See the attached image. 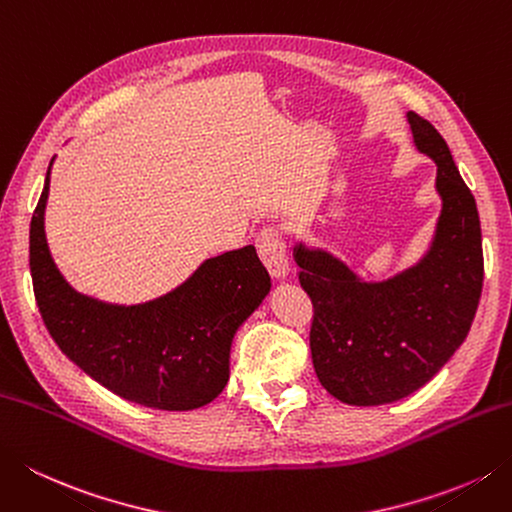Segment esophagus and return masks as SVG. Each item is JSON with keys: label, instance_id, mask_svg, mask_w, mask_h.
Masks as SVG:
<instances>
[{"label": "esophagus", "instance_id": "esophagus-1", "mask_svg": "<svg viewBox=\"0 0 512 512\" xmlns=\"http://www.w3.org/2000/svg\"><path fill=\"white\" fill-rule=\"evenodd\" d=\"M255 246H257V253H259V257H262V262L266 264L270 275L279 277V279L288 275V255H286L282 230L275 226L262 228L257 233Z\"/></svg>", "mask_w": 512, "mask_h": 512}]
</instances>
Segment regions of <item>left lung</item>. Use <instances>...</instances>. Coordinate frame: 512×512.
<instances>
[{
	"mask_svg": "<svg viewBox=\"0 0 512 512\" xmlns=\"http://www.w3.org/2000/svg\"><path fill=\"white\" fill-rule=\"evenodd\" d=\"M417 148L437 164L442 215L417 266L368 284L322 250L297 246L299 284L313 302L310 355L317 379L344 404L397 402L430 382L462 346L482 297L484 253L475 197L448 144L410 110Z\"/></svg>",
	"mask_w": 512,
	"mask_h": 512,
	"instance_id": "8db88e82",
	"label": "left lung"
}]
</instances>
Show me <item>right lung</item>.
Here are the masks:
<instances>
[{
    "label": "right lung",
    "mask_w": 512,
    "mask_h": 512,
    "mask_svg": "<svg viewBox=\"0 0 512 512\" xmlns=\"http://www.w3.org/2000/svg\"><path fill=\"white\" fill-rule=\"evenodd\" d=\"M48 177L30 222L35 302L59 350L104 388L157 410L206 406L228 382L230 342L262 304L270 275L255 246L230 250L162 299L108 306L75 293L48 253Z\"/></svg>",
    "instance_id": "right-lung-1"
}]
</instances>
